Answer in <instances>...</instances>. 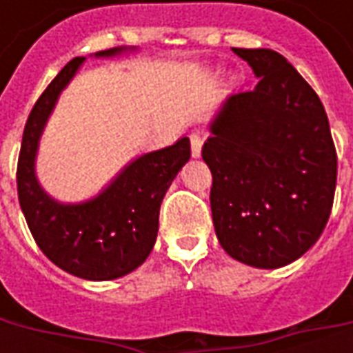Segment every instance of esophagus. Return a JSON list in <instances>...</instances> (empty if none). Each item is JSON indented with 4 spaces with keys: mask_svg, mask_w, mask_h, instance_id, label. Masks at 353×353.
I'll list each match as a JSON object with an SVG mask.
<instances>
[{
    "mask_svg": "<svg viewBox=\"0 0 353 353\" xmlns=\"http://www.w3.org/2000/svg\"><path fill=\"white\" fill-rule=\"evenodd\" d=\"M202 143H204V139H202L200 134H191V153L194 159L202 153Z\"/></svg>",
    "mask_w": 353,
    "mask_h": 353,
    "instance_id": "esophagus-1",
    "label": "esophagus"
}]
</instances>
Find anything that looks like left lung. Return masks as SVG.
Here are the masks:
<instances>
[{
	"label": "left lung",
	"mask_w": 353,
	"mask_h": 353,
	"mask_svg": "<svg viewBox=\"0 0 353 353\" xmlns=\"http://www.w3.org/2000/svg\"><path fill=\"white\" fill-rule=\"evenodd\" d=\"M259 83L232 94L212 124L202 159L223 250L257 268L299 259L325 229L336 149L325 108L280 52L236 49Z\"/></svg>",
	"instance_id": "left-lung-1"
}]
</instances>
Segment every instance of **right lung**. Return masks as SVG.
I'll use <instances>...</instances> for the list:
<instances>
[{
	"mask_svg": "<svg viewBox=\"0 0 353 353\" xmlns=\"http://www.w3.org/2000/svg\"><path fill=\"white\" fill-rule=\"evenodd\" d=\"M119 50L98 54L109 57ZM83 62V57L68 62L30 111L20 143L17 189L35 244L54 265L85 280H115L138 268L153 250L161 202L189 161L191 143L181 138L166 149L139 157L90 202L62 206L49 199L34 174L37 141L58 94Z\"/></svg>",
	"mask_w": 353,
	"mask_h": 353,
	"instance_id": "add662e5",
	"label": "right lung"
}]
</instances>
